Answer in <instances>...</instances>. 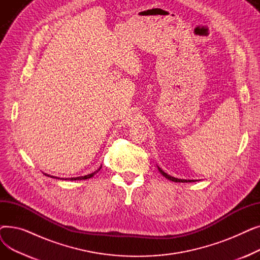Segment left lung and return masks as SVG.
Segmentation results:
<instances>
[{"label":"left lung","instance_id":"1","mask_svg":"<svg viewBox=\"0 0 260 260\" xmlns=\"http://www.w3.org/2000/svg\"><path fill=\"white\" fill-rule=\"evenodd\" d=\"M158 168V171L160 172V174L163 176V177H166L167 179H169V180H171V181H174V182H194L195 180H186V179H178V178H175V177H172V176H170L169 174H167V173H165V171H162L159 167H157Z\"/></svg>","mask_w":260,"mask_h":260}]
</instances>
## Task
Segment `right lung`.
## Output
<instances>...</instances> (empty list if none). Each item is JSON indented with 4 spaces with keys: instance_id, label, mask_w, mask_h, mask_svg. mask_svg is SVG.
Wrapping results in <instances>:
<instances>
[{
    "instance_id": "1",
    "label": "right lung",
    "mask_w": 260,
    "mask_h": 260,
    "mask_svg": "<svg viewBox=\"0 0 260 260\" xmlns=\"http://www.w3.org/2000/svg\"><path fill=\"white\" fill-rule=\"evenodd\" d=\"M101 168H102V166L97 170V171H94L93 173H91V174H88V175H85V176H80V177H73V178H61L62 180H71V181H74V180H84V179H89V178H91V177H93V175L94 174H97L100 170H101ZM46 176H48V177H51V178H56V179H59V178H57V177H54V176H50V175H47V174H45Z\"/></svg>"
}]
</instances>
